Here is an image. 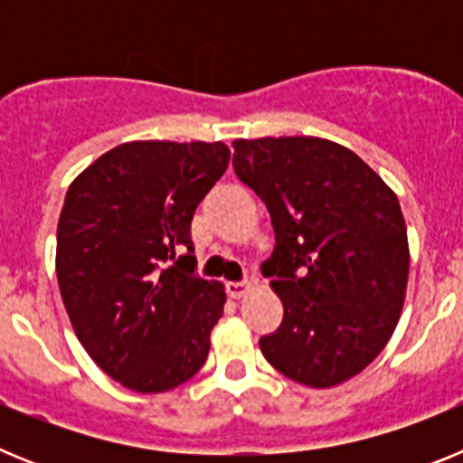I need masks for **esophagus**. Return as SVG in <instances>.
<instances>
[{"mask_svg":"<svg viewBox=\"0 0 463 463\" xmlns=\"http://www.w3.org/2000/svg\"><path fill=\"white\" fill-rule=\"evenodd\" d=\"M248 292H250V285H248V282H229L227 285V294L232 298H241Z\"/></svg>","mask_w":463,"mask_h":463,"instance_id":"1","label":"esophagus"}]
</instances>
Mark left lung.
<instances>
[{"mask_svg": "<svg viewBox=\"0 0 463 463\" xmlns=\"http://www.w3.org/2000/svg\"><path fill=\"white\" fill-rule=\"evenodd\" d=\"M234 171L271 215L261 264L282 322L260 338L273 369L315 390L362 373L403 308L408 234L394 192L353 150L315 137L239 138Z\"/></svg>", "mask_w": 463, "mask_h": 463, "instance_id": "left-lung-1", "label": "left lung"}]
</instances>
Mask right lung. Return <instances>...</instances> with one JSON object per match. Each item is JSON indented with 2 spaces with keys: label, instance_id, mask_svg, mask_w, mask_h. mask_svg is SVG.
I'll use <instances>...</instances> for the list:
<instances>
[{
  "label": "right lung",
  "instance_id": "1",
  "mask_svg": "<svg viewBox=\"0 0 463 463\" xmlns=\"http://www.w3.org/2000/svg\"><path fill=\"white\" fill-rule=\"evenodd\" d=\"M224 143L132 141L69 185L57 282L73 331L104 373L141 394L202 369L224 289L194 273V211L227 171Z\"/></svg>",
  "mask_w": 463,
  "mask_h": 463
}]
</instances>
